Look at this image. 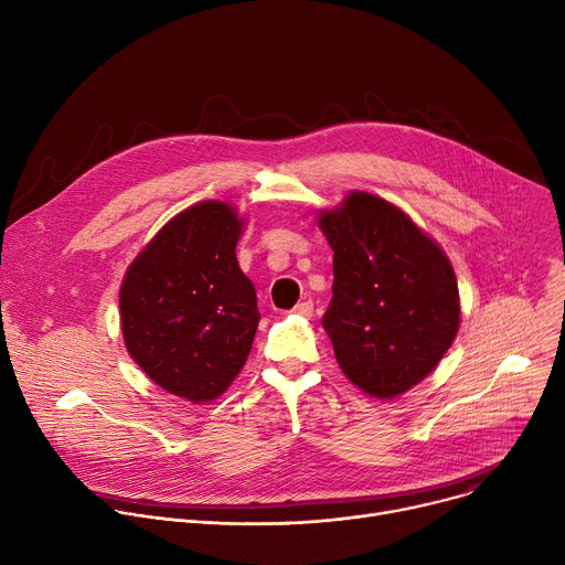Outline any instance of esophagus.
Returning <instances> with one entry per match:
<instances>
[{
  "instance_id": "34e87169",
  "label": "esophagus",
  "mask_w": 565,
  "mask_h": 565,
  "mask_svg": "<svg viewBox=\"0 0 565 565\" xmlns=\"http://www.w3.org/2000/svg\"><path fill=\"white\" fill-rule=\"evenodd\" d=\"M292 312H297V315H303V317H310V315H312V301H310V299H306V301H299V303L292 308Z\"/></svg>"
}]
</instances>
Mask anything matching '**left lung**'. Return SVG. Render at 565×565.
<instances>
[{"mask_svg": "<svg viewBox=\"0 0 565 565\" xmlns=\"http://www.w3.org/2000/svg\"><path fill=\"white\" fill-rule=\"evenodd\" d=\"M319 225L333 248V299L321 327L338 364L369 395L405 393L458 331L449 259L405 212L366 192L321 214Z\"/></svg>", "mask_w": 565, "mask_h": 565, "instance_id": "1", "label": "left lung"}]
</instances>
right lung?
<instances>
[{
  "label": "right lung",
  "instance_id": "obj_1",
  "mask_svg": "<svg viewBox=\"0 0 565 565\" xmlns=\"http://www.w3.org/2000/svg\"><path fill=\"white\" fill-rule=\"evenodd\" d=\"M238 234L230 205L199 203L153 236L120 288L129 355L158 386L192 402L227 388L262 319L255 286L234 255Z\"/></svg>",
  "mask_w": 565,
  "mask_h": 565
}]
</instances>
